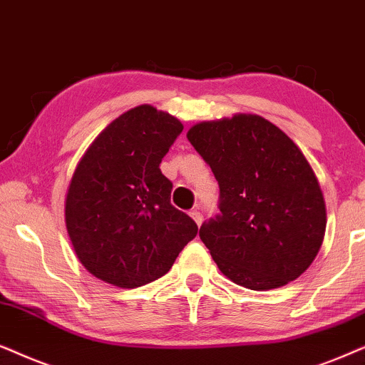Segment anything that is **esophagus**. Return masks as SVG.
Segmentation results:
<instances>
[{
  "label": "esophagus",
  "mask_w": 365,
  "mask_h": 365,
  "mask_svg": "<svg viewBox=\"0 0 365 365\" xmlns=\"http://www.w3.org/2000/svg\"><path fill=\"white\" fill-rule=\"evenodd\" d=\"M190 217L193 218V220H195L197 225H200V223L203 222V215H202V213L198 212V210H192V212H190Z\"/></svg>",
  "instance_id": "obj_1"
}]
</instances>
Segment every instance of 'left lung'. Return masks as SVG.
I'll use <instances>...</instances> for the list:
<instances>
[{
  "mask_svg": "<svg viewBox=\"0 0 365 365\" xmlns=\"http://www.w3.org/2000/svg\"><path fill=\"white\" fill-rule=\"evenodd\" d=\"M187 138L220 188V213L198 235L222 274L252 290L302 275L322 245L325 203L297 145L257 115L203 121Z\"/></svg>",
  "mask_w": 365,
  "mask_h": 365,
  "instance_id": "1",
  "label": "left lung"
}]
</instances>
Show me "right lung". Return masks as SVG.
I'll return each instance as SVG.
<instances>
[{
    "mask_svg": "<svg viewBox=\"0 0 365 365\" xmlns=\"http://www.w3.org/2000/svg\"><path fill=\"white\" fill-rule=\"evenodd\" d=\"M183 125L150 105L106 126L78 163L65 203L66 228L85 269L116 287L160 279L198 227L170 203L160 170Z\"/></svg>",
    "mask_w": 365,
    "mask_h": 365,
    "instance_id": "1",
    "label": "right lung"
}]
</instances>
